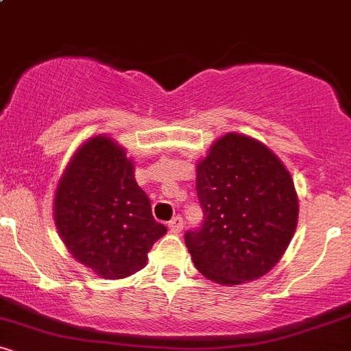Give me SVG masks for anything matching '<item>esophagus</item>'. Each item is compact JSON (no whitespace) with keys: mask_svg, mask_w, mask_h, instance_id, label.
I'll list each match as a JSON object with an SVG mask.
<instances>
[{"mask_svg":"<svg viewBox=\"0 0 351 351\" xmlns=\"http://www.w3.org/2000/svg\"><path fill=\"white\" fill-rule=\"evenodd\" d=\"M168 228H170L171 232L178 234V232H181V229H183V217L181 216L173 217L170 223H168Z\"/></svg>","mask_w":351,"mask_h":351,"instance_id":"obj_1","label":"esophagus"}]
</instances>
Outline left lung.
<instances>
[{
    "instance_id": "8db88e82",
    "label": "left lung",
    "mask_w": 351,
    "mask_h": 351,
    "mask_svg": "<svg viewBox=\"0 0 351 351\" xmlns=\"http://www.w3.org/2000/svg\"><path fill=\"white\" fill-rule=\"evenodd\" d=\"M204 221L184 243L196 269L221 285L259 279L280 261L299 219V196L279 156L249 135L219 136L196 165Z\"/></svg>"
}]
</instances>
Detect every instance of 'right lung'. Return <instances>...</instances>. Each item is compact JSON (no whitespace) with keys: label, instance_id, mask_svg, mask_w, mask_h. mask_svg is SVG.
Instances as JSON below:
<instances>
[{"label":"right lung","instance_id":"add662e5","mask_svg":"<svg viewBox=\"0 0 351 351\" xmlns=\"http://www.w3.org/2000/svg\"><path fill=\"white\" fill-rule=\"evenodd\" d=\"M52 209L67 251L102 279H123L143 269L155 241L167 232L153 219L132 158L104 134L90 136L72 155Z\"/></svg>","mask_w":351,"mask_h":351}]
</instances>
